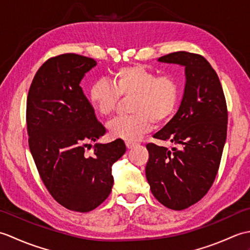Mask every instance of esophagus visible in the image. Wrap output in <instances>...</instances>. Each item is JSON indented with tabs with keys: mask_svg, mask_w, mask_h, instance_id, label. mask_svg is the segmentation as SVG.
<instances>
[{
	"mask_svg": "<svg viewBox=\"0 0 250 250\" xmlns=\"http://www.w3.org/2000/svg\"><path fill=\"white\" fill-rule=\"evenodd\" d=\"M125 146L128 149H132V148H134L136 146L135 143H132V142H125Z\"/></svg>",
	"mask_w": 250,
	"mask_h": 250,
	"instance_id": "esophagus-1",
	"label": "esophagus"
}]
</instances>
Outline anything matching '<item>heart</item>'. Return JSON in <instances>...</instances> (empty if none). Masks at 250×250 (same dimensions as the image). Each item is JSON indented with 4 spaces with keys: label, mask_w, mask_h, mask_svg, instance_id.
<instances>
[{
    "label": "heart",
    "mask_w": 250,
    "mask_h": 250,
    "mask_svg": "<svg viewBox=\"0 0 250 250\" xmlns=\"http://www.w3.org/2000/svg\"><path fill=\"white\" fill-rule=\"evenodd\" d=\"M109 83L98 81L88 90L90 105L100 116L115 111L119 98L130 100L131 116L117 117L107 125L109 135L125 142H135L148 133L153 122L164 124L174 115L180 97V86L173 75L157 74L143 65L117 68Z\"/></svg>",
    "instance_id": "heart-1"
}]
</instances>
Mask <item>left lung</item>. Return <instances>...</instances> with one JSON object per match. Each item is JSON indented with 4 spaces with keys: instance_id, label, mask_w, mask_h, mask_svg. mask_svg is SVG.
Wrapping results in <instances>:
<instances>
[{
    "instance_id": "obj_1",
    "label": "left lung",
    "mask_w": 250,
    "mask_h": 250,
    "mask_svg": "<svg viewBox=\"0 0 250 250\" xmlns=\"http://www.w3.org/2000/svg\"><path fill=\"white\" fill-rule=\"evenodd\" d=\"M158 61L185 66L186 84L177 113L153 135L177 147L147 144L146 178L161 204L182 210L214 183L227 139V103L218 75L204 57L177 51Z\"/></svg>"
}]
</instances>
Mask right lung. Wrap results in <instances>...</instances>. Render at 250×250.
I'll list each match as a JSON object with an SVG mask.
<instances>
[{
  "label": "right lung",
  "mask_w": 250,
  "mask_h": 250,
  "mask_svg": "<svg viewBox=\"0 0 250 250\" xmlns=\"http://www.w3.org/2000/svg\"><path fill=\"white\" fill-rule=\"evenodd\" d=\"M95 65L76 54L50 58L36 72L26 100L29 147L40 176L58 203L79 213L107 199L111 167L125 152L119 139L86 152L106 132L79 86Z\"/></svg>",
  "instance_id": "add662e5"
}]
</instances>
